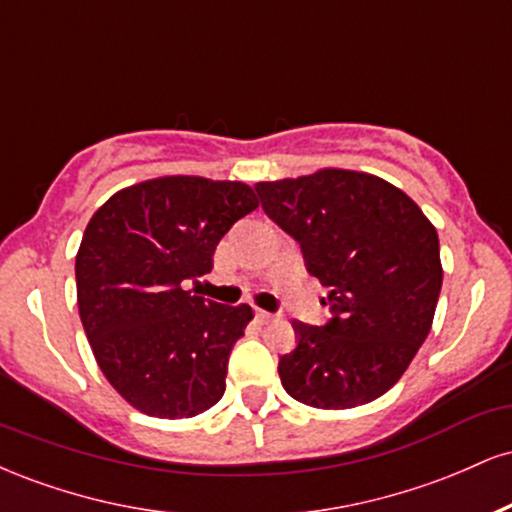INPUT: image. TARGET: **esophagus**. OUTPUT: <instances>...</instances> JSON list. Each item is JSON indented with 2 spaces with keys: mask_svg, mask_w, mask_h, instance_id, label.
<instances>
[{
  "mask_svg": "<svg viewBox=\"0 0 512 512\" xmlns=\"http://www.w3.org/2000/svg\"><path fill=\"white\" fill-rule=\"evenodd\" d=\"M255 317H257V322H260V325H267V322L274 320V315L267 313V310H257Z\"/></svg>",
  "mask_w": 512,
  "mask_h": 512,
  "instance_id": "esophagus-1",
  "label": "esophagus"
}]
</instances>
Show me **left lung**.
<instances>
[{
  "instance_id": "1",
  "label": "left lung",
  "mask_w": 512,
  "mask_h": 512,
  "mask_svg": "<svg viewBox=\"0 0 512 512\" xmlns=\"http://www.w3.org/2000/svg\"><path fill=\"white\" fill-rule=\"evenodd\" d=\"M255 190L330 289L325 327L293 320L298 346L279 361L284 390L315 409L385 395L431 332L443 286L436 226L399 187L358 170L322 168Z\"/></svg>"
}]
</instances>
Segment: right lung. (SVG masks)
Instances as JSON below:
<instances>
[{"label": "right lung", "mask_w": 512, "mask_h": 512, "mask_svg": "<svg viewBox=\"0 0 512 512\" xmlns=\"http://www.w3.org/2000/svg\"><path fill=\"white\" fill-rule=\"evenodd\" d=\"M257 197L238 180L166 175L115 192L76 252V301L98 368L117 395L156 419H190L226 390L228 356L248 303L185 291Z\"/></svg>", "instance_id": "obj_1"}]
</instances>
